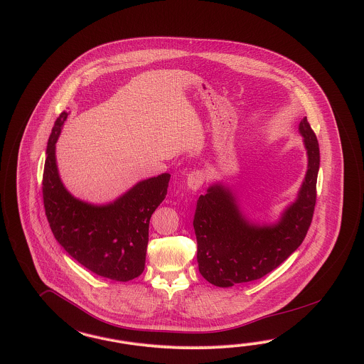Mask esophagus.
Segmentation results:
<instances>
[{"instance_id": "obj_1", "label": "esophagus", "mask_w": 364, "mask_h": 364, "mask_svg": "<svg viewBox=\"0 0 364 364\" xmlns=\"http://www.w3.org/2000/svg\"><path fill=\"white\" fill-rule=\"evenodd\" d=\"M203 181H205V176L202 171H193L188 176V186L190 190L193 191H197L202 188L203 185Z\"/></svg>"}]
</instances>
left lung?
<instances>
[{
    "mask_svg": "<svg viewBox=\"0 0 364 364\" xmlns=\"http://www.w3.org/2000/svg\"><path fill=\"white\" fill-rule=\"evenodd\" d=\"M304 138L308 168L297 198L276 223H250L241 213L233 193L214 183L197 200L194 230L197 259L205 280L221 288L255 282L276 269L304 241L316 203L320 150L306 117L299 124Z\"/></svg>",
    "mask_w": 364,
    "mask_h": 364,
    "instance_id": "1",
    "label": "left lung"
}]
</instances>
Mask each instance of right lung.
Returning <instances> with one entry per match:
<instances>
[{"label": "right lung", "mask_w": 364, "mask_h": 364, "mask_svg": "<svg viewBox=\"0 0 364 364\" xmlns=\"http://www.w3.org/2000/svg\"><path fill=\"white\" fill-rule=\"evenodd\" d=\"M67 117V111L60 114L48 141L43 198L50 230L87 269L109 280L129 282L144 270L150 218L167 194L170 174L141 181L107 205L75 198L60 179L55 154Z\"/></svg>", "instance_id": "obj_1"}]
</instances>
